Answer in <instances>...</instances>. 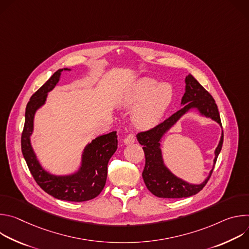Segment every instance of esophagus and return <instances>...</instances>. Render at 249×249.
<instances>
[{"mask_svg":"<svg viewBox=\"0 0 249 249\" xmlns=\"http://www.w3.org/2000/svg\"><path fill=\"white\" fill-rule=\"evenodd\" d=\"M124 143L127 145V144H133L134 142L136 141V137H135V135L133 134V133H130V134H128L125 138H124Z\"/></svg>","mask_w":249,"mask_h":249,"instance_id":"obj_1","label":"esophagus"}]
</instances>
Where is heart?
<instances>
[{
	"label": "heart",
	"instance_id": "obj_1",
	"mask_svg": "<svg viewBox=\"0 0 249 249\" xmlns=\"http://www.w3.org/2000/svg\"><path fill=\"white\" fill-rule=\"evenodd\" d=\"M157 84L154 79H141L120 97L119 101L123 106H133L140 102L133 112V121L139 128L156 125L171 101V87L168 84Z\"/></svg>",
	"mask_w": 249,
	"mask_h": 249
}]
</instances>
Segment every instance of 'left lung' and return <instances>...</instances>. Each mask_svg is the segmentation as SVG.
Wrapping results in <instances>:
<instances>
[{"mask_svg":"<svg viewBox=\"0 0 249 249\" xmlns=\"http://www.w3.org/2000/svg\"><path fill=\"white\" fill-rule=\"evenodd\" d=\"M182 103L185 105L181 109L176 111L153 128L138 132L137 134L138 142L142 146H144L143 150L146 158V164L143 173H142L143 179L149 191L160 198H185L197 194L205 187L213 170H214V168L211 170L209 177L202 184L192 185L177 178L163 165L160 149V140L162 134L188 109L191 107H197L201 113L207 117H211L222 126L219 109L215 99L191 75L186 77V91L182 97ZM223 142L224 133L222 134L220 144L215 152L216 158L214 160V163H216L218 156L222 150Z\"/></svg>","mask_w":249,"mask_h":249,"instance_id":"1","label":"left lung"}]
</instances>
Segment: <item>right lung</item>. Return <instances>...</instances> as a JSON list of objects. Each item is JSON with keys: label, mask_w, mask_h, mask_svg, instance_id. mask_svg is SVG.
Masks as SVG:
<instances>
[{"label": "right lung", "mask_w": 249, "mask_h": 249, "mask_svg": "<svg viewBox=\"0 0 249 249\" xmlns=\"http://www.w3.org/2000/svg\"><path fill=\"white\" fill-rule=\"evenodd\" d=\"M62 71L63 69L56 71L51 78L32 94L26 105L25 121L20 140L21 152L30 173L41 189L56 199L84 202L95 198L102 191L107 177L108 161L117 150V135L116 132H111L93 140L86 148L83 166L75 175L57 177L42 169L31 149L29 136L32 132L34 113L45 102L47 92L58 83Z\"/></svg>", "instance_id": "right-lung-1"}]
</instances>
